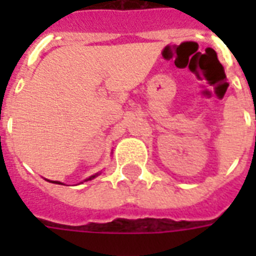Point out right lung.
I'll use <instances>...</instances> for the list:
<instances>
[{
  "label": "right lung",
  "mask_w": 256,
  "mask_h": 256,
  "mask_svg": "<svg viewBox=\"0 0 256 256\" xmlns=\"http://www.w3.org/2000/svg\"><path fill=\"white\" fill-rule=\"evenodd\" d=\"M96 175L98 174H96V175H92V176H90V178H88V179H85V182L86 180H92V179H94L96 176ZM49 182H52V183H57V184H62L61 182H58V180H49Z\"/></svg>",
  "instance_id": "obj_1"
}]
</instances>
